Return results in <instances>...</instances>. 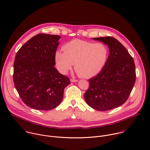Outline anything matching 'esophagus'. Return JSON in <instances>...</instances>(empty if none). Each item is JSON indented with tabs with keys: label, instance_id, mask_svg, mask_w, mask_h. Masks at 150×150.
Wrapping results in <instances>:
<instances>
[{
	"label": "esophagus",
	"instance_id": "obj_1",
	"mask_svg": "<svg viewBox=\"0 0 150 150\" xmlns=\"http://www.w3.org/2000/svg\"><path fill=\"white\" fill-rule=\"evenodd\" d=\"M78 80L77 79H71V82H77Z\"/></svg>",
	"mask_w": 150,
	"mask_h": 150
}]
</instances>
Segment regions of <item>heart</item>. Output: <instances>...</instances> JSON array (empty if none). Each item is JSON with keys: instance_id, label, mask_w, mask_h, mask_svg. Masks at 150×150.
I'll use <instances>...</instances> for the list:
<instances>
[{"instance_id": "obj_1", "label": "heart", "mask_w": 150, "mask_h": 150, "mask_svg": "<svg viewBox=\"0 0 150 150\" xmlns=\"http://www.w3.org/2000/svg\"><path fill=\"white\" fill-rule=\"evenodd\" d=\"M64 52L57 51L55 62L59 72L67 74L72 68L79 75L90 78L98 74L105 67L109 57L108 46L103 43L73 40L62 47Z\"/></svg>"}]
</instances>
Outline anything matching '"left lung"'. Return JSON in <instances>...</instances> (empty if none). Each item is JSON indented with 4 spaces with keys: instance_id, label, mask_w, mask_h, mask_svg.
I'll list each match as a JSON object with an SVG mask.
<instances>
[{
    "instance_id": "left-lung-1",
    "label": "left lung",
    "mask_w": 150,
    "mask_h": 150,
    "mask_svg": "<svg viewBox=\"0 0 150 150\" xmlns=\"http://www.w3.org/2000/svg\"><path fill=\"white\" fill-rule=\"evenodd\" d=\"M109 47L110 55L103 69L89 79V86L84 94L87 104L98 111H108L124 104L136 80L135 66L127 49L111 36L94 38Z\"/></svg>"
}]
</instances>
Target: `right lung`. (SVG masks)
<instances>
[{"instance_id":"right-lung-1","label":"right lung","mask_w":150,"mask_h":150,"mask_svg":"<svg viewBox=\"0 0 150 150\" xmlns=\"http://www.w3.org/2000/svg\"><path fill=\"white\" fill-rule=\"evenodd\" d=\"M59 35L38 34L18 51L13 66L15 86L29 107L40 111L54 109L61 103L70 83L54 67Z\"/></svg>"}]
</instances>
